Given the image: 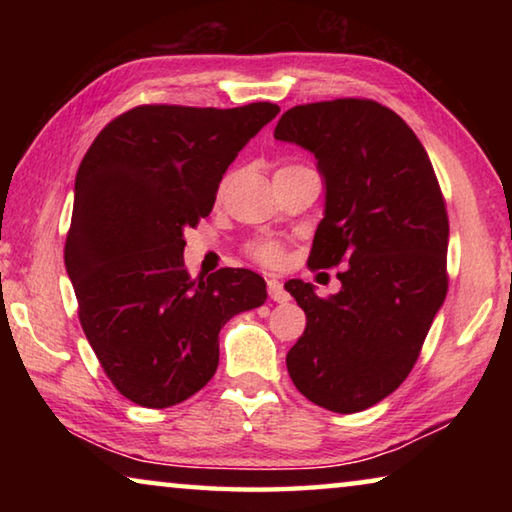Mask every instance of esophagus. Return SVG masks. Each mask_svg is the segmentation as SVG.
Returning a JSON list of instances; mask_svg holds the SVG:
<instances>
[{
    "label": "esophagus",
    "instance_id": "1",
    "mask_svg": "<svg viewBox=\"0 0 512 512\" xmlns=\"http://www.w3.org/2000/svg\"><path fill=\"white\" fill-rule=\"evenodd\" d=\"M266 287H268V296L275 302H287L289 300V293L284 291L282 282L275 280V277H266Z\"/></svg>",
    "mask_w": 512,
    "mask_h": 512
}]
</instances>
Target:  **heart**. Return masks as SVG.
<instances>
[{"label": "heart", "instance_id": "1", "mask_svg": "<svg viewBox=\"0 0 512 512\" xmlns=\"http://www.w3.org/2000/svg\"><path fill=\"white\" fill-rule=\"evenodd\" d=\"M298 169H307V167H302V164H287V167L277 169L275 176H282V173H291V171H298ZM228 183H230V176H225L221 180V185H219V194L225 192ZM248 255L259 264L277 266V264H282V259H284V248H282L280 241H255V244L248 246Z\"/></svg>", "mask_w": 512, "mask_h": 512}]
</instances>
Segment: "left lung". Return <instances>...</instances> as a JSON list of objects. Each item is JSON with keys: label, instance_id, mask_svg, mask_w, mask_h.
<instances>
[{"label": "left lung", "instance_id": "8db88e82", "mask_svg": "<svg viewBox=\"0 0 512 512\" xmlns=\"http://www.w3.org/2000/svg\"><path fill=\"white\" fill-rule=\"evenodd\" d=\"M275 140L316 155L325 216L311 268L343 266L341 291L284 284L307 327L287 354L309 402L357 413L409 377L447 296L449 221L431 160L406 121L370 99L305 103L284 112Z\"/></svg>", "mask_w": 512, "mask_h": 512}]
</instances>
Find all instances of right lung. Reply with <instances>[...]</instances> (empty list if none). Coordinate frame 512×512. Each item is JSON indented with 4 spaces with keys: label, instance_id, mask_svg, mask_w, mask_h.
I'll return each instance as SVG.
<instances>
[{
    "label": "right lung",
    "instance_id": "right-lung-1",
    "mask_svg": "<svg viewBox=\"0 0 512 512\" xmlns=\"http://www.w3.org/2000/svg\"><path fill=\"white\" fill-rule=\"evenodd\" d=\"M280 108L137 106L110 121L76 173L65 268L103 372L128 400L167 409L219 366V332L264 305V277L185 268V230L212 212L225 169Z\"/></svg>",
    "mask_w": 512,
    "mask_h": 512
}]
</instances>
